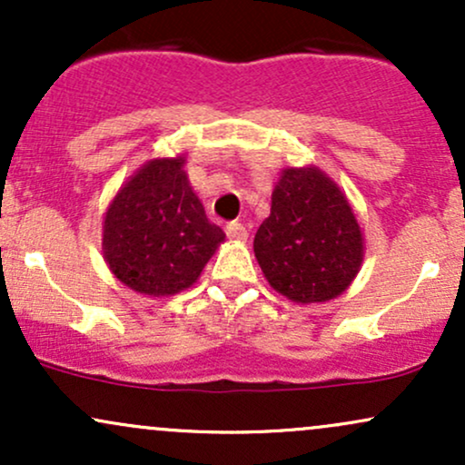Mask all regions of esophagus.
Listing matches in <instances>:
<instances>
[{
    "mask_svg": "<svg viewBox=\"0 0 465 465\" xmlns=\"http://www.w3.org/2000/svg\"><path fill=\"white\" fill-rule=\"evenodd\" d=\"M225 232H227V236L232 238V240H238V242H242V240H247V229H244V225L242 223H227V227H225Z\"/></svg>",
    "mask_w": 465,
    "mask_h": 465,
    "instance_id": "esophagus-1",
    "label": "esophagus"
}]
</instances>
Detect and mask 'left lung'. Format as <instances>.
Returning <instances> with one entry per match:
<instances>
[{"mask_svg": "<svg viewBox=\"0 0 465 465\" xmlns=\"http://www.w3.org/2000/svg\"><path fill=\"white\" fill-rule=\"evenodd\" d=\"M253 251L277 292L297 303H319L339 297L359 273L362 233L332 179L319 168H286Z\"/></svg>", "mask_w": 465, "mask_h": 465, "instance_id": "1", "label": "left lung"}]
</instances>
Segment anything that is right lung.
<instances>
[{
  "label": "right lung",
  "mask_w": 465,
  "mask_h": 465,
  "mask_svg": "<svg viewBox=\"0 0 465 465\" xmlns=\"http://www.w3.org/2000/svg\"><path fill=\"white\" fill-rule=\"evenodd\" d=\"M183 163V157L143 163L104 214V260L135 292L165 297L185 291L225 240L207 221Z\"/></svg>",
  "instance_id": "add662e5"
}]
</instances>
